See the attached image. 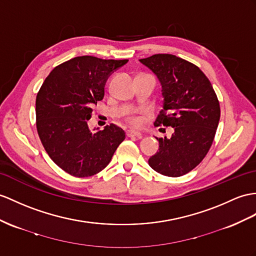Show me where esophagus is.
Returning a JSON list of instances; mask_svg holds the SVG:
<instances>
[{"label":"esophagus","mask_w":256,"mask_h":256,"mask_svg":"<svg viewBox=\"0 0 256 256\" xmlns=\"http://www.w3.org/2000/svg\"><path fill=\"white\" fill-rule=\"evenodd\" d=\"M127 136H136V138H142V134L138 132H132V130H128L126 132Z\"/></svg>","instance_id":"obj_1"}]
</instances>
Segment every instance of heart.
<instances>
[{
    "label": "heart",
    "mask_w": 256,
    "mask_h": 256,
    "mask_svg": "<svg viewBox=\"0 0 256 256\" xmlns=\"http://www.w3.org/2000/svg\"><path fill=\"white\" fill-rule=\"evenodd\" d=\"M127 122L132 127H140L142 124V118L139 116H128L127 117Z\"/></svg>",
    "instance_id": "obj_1"
}]
</instances>
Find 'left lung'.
<instances>
[{
    "label": "left lung",
    "instance_id": "1",
    "mask_svg": "<svg viewBox=\"0 0 256 256\" xmlns=\"http://www.w3.org/2000/svg\"><path fill=\"white\" fill-rule=\"evenodd\" d=\"M156 74L164 98L154 124L172 127L170 139L156 138L158 152L148 165L160 175L180 177L206 156L220 118L216 93L204 72L190 62L172 54L140 60Z\"/></svg>",
    "mask_w": 256,
    "mask_h": 256
}]
</instances>
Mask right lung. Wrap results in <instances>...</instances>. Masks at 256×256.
<instances>
[{
  "label": "right lung",
  "instance_id": "obj_1",
  "mask_svg": "<svg viewBox=\"0 0 256 256\" xmlns=\"http://www.w3.org/2000/svg\"><path fill=\"white\" fill-rule=\"evenodd\" d=\"M127 62L74 58L56 66L36 94V124L42 146L72 176L90 177L104 170L126 138L114 124L92 134L88 120L93 105L104 96L108 76Z\"/></svg>",
  "mask_w": 256,
  "mask_h": 256
}]
</instances>
